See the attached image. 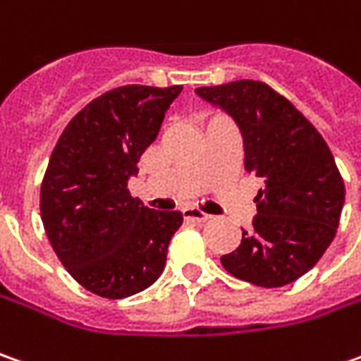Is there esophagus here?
I'll return each mask as SVG.
<instances>
[{
    "label": "esophagus",
    "mask_w": 361,
    "mask_h": 361,
    "mask_svg": "<svg viewBox=\"0 0 361 361\" xmlns=\"http://www.w3.org/2000/svg\"><path fill=\"white\" fill-rule=\"evenodd\" d=\"M183 218L190 219V221H197V224H205V221L212 219V216H207V214L200 212V209H183Z\"/></svg>",
    "instance_id": "1"
}]
</instances>
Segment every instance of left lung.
Instances as JSON below:
<instances>
[{
    "label": "left lung",
    "instance_id": "1",
    "mask_svg": "<svg viewBox=\"0 0 361 361\" xmlns=\"http://www.w3.org/2000/svg\"><path fill=\"white\" fill-rule=\"evenodd\" d=\"M240 128L245 169L264 180L257 216L235 252L221 255L231 276L281 288L307 274L336 235L345 188L328 143L290 104L262 81L197 87Z\"/></svg>",
    "mask_w": 361,
    "mask_h": 361
}]
</instances>
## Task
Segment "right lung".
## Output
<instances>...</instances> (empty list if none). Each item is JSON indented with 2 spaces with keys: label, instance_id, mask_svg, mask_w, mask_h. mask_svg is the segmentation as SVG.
Wrapping results in <instances>:
<instances>
[{
  "label": "right lung",
  "instance_id": "add662e5",
  "mask_svg": "<svg viewBox=\"0 0 361 361\" xmlns=\"http://www.w3.org/2000/svg\"><path fill=\"white\" fill-rule=\"evenodd\" d=\"M180 94L181 85L106 92L69 121L49 157L39 197L45 233L69 276L95 295H133L166 267L183 216L145 207L128 181Z\"/></svg>",
  "mask_w": 361,
  "mask_h": 361
}]
</instances>
